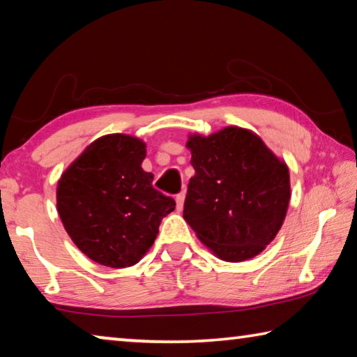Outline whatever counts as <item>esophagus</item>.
<instances>
[{
	"label": "esophagus",
	"instance_id": "34e87169",
	"mask_svg": "<svg viewBox=\"0 0 357 357\" xmlns=\"http://www.w3.org/2000/svg\"><path fill=\"white\" fill-rule=\"evenodd\" d=\"M184 200H185V190L178 193V195H176V209H178V211H183Z\"/></svg>",
	"mask_w": 357,
	"mask_h": 357
}]
</instances>
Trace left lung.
<instances>
[{
	"mask_svg": "<svg viewBox=\"0 0 357 357\" xmlns=\"http://www.w3.org/2000/svg\"><path fill=\"white\" fill-rule=\"evenodd\" d=\"M195 174L184 219L217 258L239 263L261 253L285 220L291 185L285 160L255 132L227 126L185 143Z\"/></svg>",
	"mask_w": 357,
	"mask_h": 357,
	"instance_id": "1",
	"label": "left lung"
}]
</instances>
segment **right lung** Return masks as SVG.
I'll use <instances>...</instances> for the list:
<instances>
[{"mask_svg": "<svg viewBox=\"0 0 357 357\" xmlns=\"http://www.w3.org/2000/svg\"><path fill=\"white\" fill-rule=\"evenodd\" d=\"M144 157L146 143L138 137L108 134L89 143L58 179L64 229L94 263L116 269L137 264L176 206L153 187L154 174L142 168Z\"/></svg>", "mask_w": 357, "mask_h": 357, "instance_id": "add662e5", "label": "right lung"}]
</instances>
